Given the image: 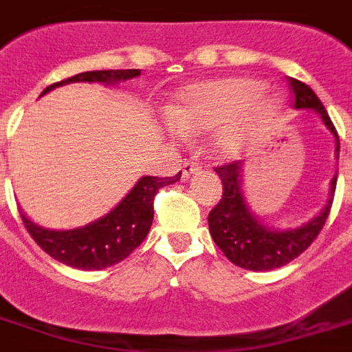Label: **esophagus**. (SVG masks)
<instances>
[{"label": "esophagus", "mask_w": 352, "mask_h": 352, "mask_svg": "<svg viewBox=\"0 0 352 352\" xmlns=\"http://www.w3.org/2000/svg\"><path fill=\"white\" fill-rule=\"evenodd\" d=\"M199 170H201V164H199L195 159H186V161L182 162V177H184V179H188V177L193 175V173H199Z\"/></svg>", "instance_id": "1"}]
</instances>
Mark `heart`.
I'll list each match as a JSON object with an SVG mask.
<instances>
[{"label": "heart", "instance_id": "heart-1", "mask_svg": "<svg viewBox=\"0 0 352 352\" xmlns=\"http://www.w3.org/2000/svg\"><path fill=\"white\" fill-rule=\"evenodd\" d=\"M280 99L262 90L251 77H219L186 87L168 108V121L182 133H201L222 126L217 150L226 157L239 155L255 130L278 113Z\"/></svg>", "mask_w": 352, "mask_h": 352}]
</instances>
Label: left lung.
Wrapping results in <instances>:
<instances>
[{
  "instance_id": "left-lung-1",
  "label": "left lung",
  "mask_w": 352,
  "mask_h": 352,
  "mask_svg": "<svg viewBox=\"0 0 352 352\" xmlns=\"http://www.w3.org/2000/svg\"><path fill=\"white\" fill-rule=\"evenodd\" d=\"M289 88L295 97V108L318 111L322 122L333 133L334 144H336L334 155L338 159V133L322 101L305 82L298 79L289 77ZM242 166H244L242 161H233L230 164L215 168L222 181V199L208 215L211 239L221 248L228 260H231L239 267L250 271L276 270L302 255L318 236L329 217L338 175L333 177L329 201L318 215L295 230H275V228H267L262 224L245 202L244 190H242L244 188Z\"/></svg>"
}]
</instances>
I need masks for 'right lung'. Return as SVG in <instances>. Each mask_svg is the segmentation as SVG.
Wrapping results in <instances>:
<instances>
[{
    "label": "right lung",
    "instance_id": "right-lung-1",
    "mask_svg": "<svg viewBox=\"0 0 352 352\" xmlns=\"http://www.w3.org/2000/svg\"><path fill=\"white\" fill-rule=\"evenodd\" d=\"M141 76V70H94L54 82L41 96L68 82H104L113 85ZM181 179L173 177H141L124 199L101 219L76 230H47L34 224L23 211L21 221L36 244L45 253L76 270L97 271L119 264L146 239L153 221V199L157 191Z\"/></svg>",
    "mask_w": 352,
    "mask_h": 352
}]
</instances>
